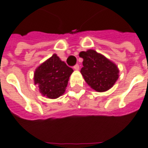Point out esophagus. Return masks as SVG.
<instances>
[{
    "label": "esophagus",
    "mask_w": 148,
    "mask_h": 148,
    "mask_svg": "<svg viewBox=\"0 0 148 148\" xmlns=\"http://www.w3.org/2000/svg\"><path fill=\"white\" fill-rule=\"evenodd\" d=\"M74 70H75V71H78V70H79V66H78V65H75V66H74Z\"/></svg>",
    "instance_id": "1"
}]
</instances>
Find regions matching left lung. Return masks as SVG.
Instances as JSON below:
<instances>
[{"label": "left lung", "instance_id": "left-lung-1", "mask_svg": "<svg viewBox=\"0 0 148 148\" xmlns=\"http://www.w3.org/2000/svg\"><path fill=\"white\" fill-rule=\"evenodd\" d=\"M83 58L81 74L86 82L98 92L110 90L119 78V70L113 62L94 49L79 53Z\"/></svg>", "mask_w": 148, "mask_h": 148}]
</instances>
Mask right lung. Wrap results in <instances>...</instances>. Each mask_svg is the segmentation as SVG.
<instances>
[{
  "mask_svg": "<svg viewBox=\"0 0 148 148\" xmlns=\"http://www.w3.org/2000/svg\"><path fill=\"white\" fill-rule=\"evenodd\" d=\"M73 69L66 66L56 53L45 61L34 74V84L38 85L39 91L48 99H58L63 95Z\"/></svg>",
  "mask_w": 148,
  "mask_h": 148,
  "instance_id": "obj_1",
  "label": "right lung"
}]
</instances>
